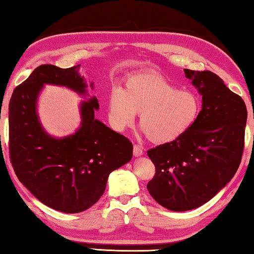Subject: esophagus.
I'll list each match as a JSON object with an SVG mask.
<instances>
[{
	"label": "esophagus",
	"instance_id": "1",
	"mask_svg": "<svg viewBox=\"0 0 254 254\" xmlns=\"http://www.w3.org/2000/svg\"><path fill=\"white\" fill-rule=\"evenodd\" d=\"M133 155H135L136 157H139V156L143 155L142 147L141 146H138V145L133 146Z\"/></svg>",
	"mask_w": 254,
	"mask_h": 254
}]
</instances>
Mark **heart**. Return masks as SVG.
Here are the masks:
<instances>
[{"mask_svg": "<svg viewBox=\"0 0 254 254\" xmlns=\"http://www.w3.org/2000/svg\"><path fill=\"white\" fill-rule=\"evenodd\" d=\"M199 98L188 89H177L155 71L130 76L126 88H115L108 102V116L117 130L131 126L140 114L139 125L157 145L175 141L192 126L199 114Z\"/></svg>", "mask_w": 254, "mask_h": 254, "instance_id": "obj_1", "label": "heart"}]
</instances>
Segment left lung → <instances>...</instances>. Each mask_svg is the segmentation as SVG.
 <instances>
[{
    "label": "left lung",
    "instance_id": "left-lung-1",
    "mask_svg": "<svg viewBox=\"0 0 254 254\" xmlns=\"http://www.w3.org/2000/svg\"><path fill=\"white\" fill-rule=\"evenodd\" d=\"M202 95V108L175 141L147 151L156 172L147 189L172 211L195 209L213 198L236 174L245 148L248 112L243 99L210 70L185 69Z\"/></svg>",
    "mask_w": 254,
    "mask_h": 254
}]
</instances>
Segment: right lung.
I'll use <instances>...</instances> for the list:
<instances>
[{"label": "right lung", "mask_w": 254, "mask_h": 254, "mask_svg": "<svg viewBox=\"0 0 254 254\" xmlns=\"http://www.w3.org/2000/svg\"><path fill=\"white\" fill-rule=\"evenodd\" d=\"M79 66H38L14 89L8 105V149L14 172L41 202L65 213L82 212L96 203L109 174L132 157L131 141L95 119L99 107L96 97L82 104V126L74 135L56 139L43 130L36 115L43 85L66 86L85 94Z\"/></svg>", "instance_id": "add662e5"}]
</instances>
